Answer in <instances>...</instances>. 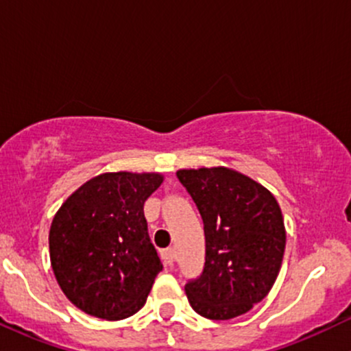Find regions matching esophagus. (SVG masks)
<instances>
[{"label":"esophagus","instance_id":"34e87169","mask_svg":"<svg viewBox=\"0 0 351 351\" xmlns=\"http://www.w3.org/2000/svg\"><path fill=\"white\" fill-rule=\"evenodd\" d=\"M162 259L165 261V264L168 265H173L176 261V251L173 247H168V249H163L162 251Z\"/></svg>","mask_w":351,"mask_h":351}]
</instances>
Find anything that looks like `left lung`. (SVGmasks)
Segmentation results:
<instances>
[{
    "label": "left lung",
    "mask_w": 351,
    "mask_h": 351,
    "mask_svg": "<svg viewBox=\"0 0 351 351\" xmlns=\"http://www.w3.org/2000/svg\"><path fill=\"white\" fill-rule=\"evenodd\" d=\"M176 178L204 224L206 263L184 285L195 312L229 320L267 295L280 271L285 229L279 204L259 183L229 168L180 170Z\"/></svg>",
    "instance_id": "obj_1"
}]
</instances>
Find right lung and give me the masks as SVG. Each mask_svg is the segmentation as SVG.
<instances>
[{"label":"right lung","instance_id":"obj_1","mask_svg":"<svg viewBox=\"0 0 351 351\" xmlns=\"http://www.w3.org/2000/svg\"><path fill=\"white\" fill-rule=\"evenodd\" d=\"M162 181L156 173H104L69 196L52 221V271L88 315L122 320L147 302L162 263L143 203Z\"/></svg>","mask_w":351,"mask_h":351}]
</instances>
